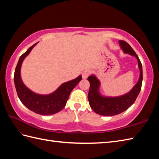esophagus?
<instances>
[{"label": "esophagus", "mask_w": 159, "mask_h": 159, "mask_svg": "<svg viewBox=\"0 0 159 159\" xmlns=\"http://www.w3.org/2000/svg\"><path fill=\"white\" fill-rule=\"evenodd\" d=\"M89 74H90V70H89L86 69V70H84L83 72H82V77H83V79H86L89 76Z\"/></svg>", "instance_id": "esophagus-1"}]
</instances>
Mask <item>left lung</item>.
<instances>
[{"mask_svg":"<svg viewBox=\"0 0 159 159\" xmlns=\"http://www.w3.org/2000/svg\"><path fill=\"white\" fill-rule=\"evenodd\" d=\"M120 45L124 53L135 57L138 61V67L140 70V76L138 82L129 92L117 97H107L101 95L99 92L100 80L95 75H91L87 80L90 83L88 93V100L92 109L96 113L104 116H113L127 110L139 95L143 80L142 65L136 52L131 46L123 40H120Z\"/></svg>","mask_w":159,"mask_h":159,"instance_id":"left-lung-1","label":"left lung"}]
</instances>
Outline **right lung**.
I'll return each instance as SVG.
<instances>
[{"label": "right lung", "mask_w": 159, "mask_h": 159, "mask_svg": "<svg viewBox=\"0 0 159 159\" xmlns=\"http://www.w3.org/2000/svg\"><path fill=\"white\" fill-rule=\"evenodd\" d=\"M37 43L30 47L20 56L14 72V84L19 99L29 109L42 116H48L59 112L65 107L70 94L77 84L82 80V76L63 83L55 92L48 95H40L33 92L23 83L20 76V69L23 60L31 51Z\"/></svg>", "instance_id": "right-lung-1"}]
</instances>
